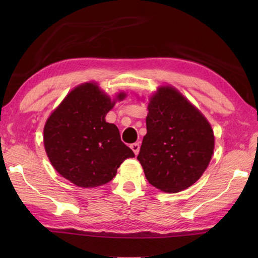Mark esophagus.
I'll use <instances>...</instances> for the list:
<instances>
[{"mask_svg":"<svg viewBox=\"0 0 258 258\" xmlns=\"http://www.w3.org/2000/svg\"><path fill=\"white\" fill-rule=\"evenodd\" d=\"M131 149L133 150L135 155H138L139 152H140V144H139V143H134V144L131 145Z\"/></svg>","mask_w":258,"mask_h":258,"instance_id":"esophagus-1","label":"esophagus"}]
</instances>
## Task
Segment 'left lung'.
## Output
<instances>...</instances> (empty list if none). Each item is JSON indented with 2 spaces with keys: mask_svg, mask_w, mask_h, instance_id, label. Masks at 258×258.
<instances>
[{
  "mask_svg": "<svg viewBox=\"0 0 258 258\" xmlns=\"http://www.w3.org/2000/svg\"><path fill=\"white\" fill-rule=\"evenodd\" d=\"M147 109V133L138 160L150 184L178 193L199 180L212 160V126L173 86L158 87Z\"/></svg>",
  "mask_w": 258,
  "mask_h": 258,
  "instance_id": "8db88e82",
  "label": "left lung"
}]
</instances>
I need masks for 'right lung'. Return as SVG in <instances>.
Wrapping results in <instances>:
<instances>
[{
  "label": "right lung",
  "mask_w": 258,
  "mask_h": 258,
  "mask_svg": "<svg viewBox=\"0 0 258 258\" xmlns=\"http://www.w3.org/2000/svg\"><path fill=\"white\" fill-rule=\"evenodd\" d=\"M96 83H84L71 91L47 118L43 140L53 167L80 187H97L108 183L133 151L120 141L116 125L105 115L115 101Z\"/></svg>",
  "instance_id": "add662e5"
}]
</instances>
